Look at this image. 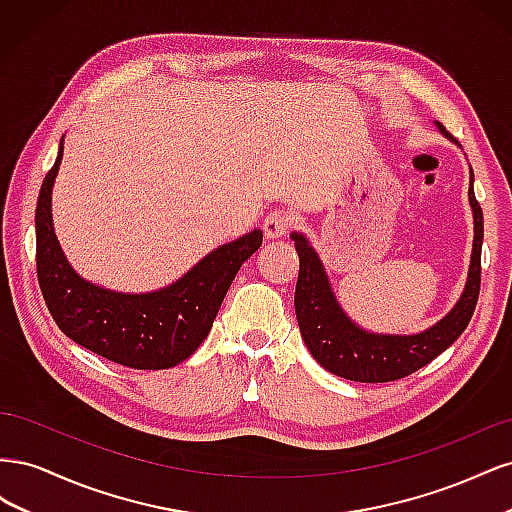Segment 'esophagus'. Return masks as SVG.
Segmentation results:
<instances>
[{"label": "esophagus", "mask_w": 512, "mask_h": 512, "mask_svg": "<svg viewBox=\"0 0 512 512\" xmlns=\"http://www.w3.org/2000/svg\"><path fill=\"white\" fill-rule=\"evenodd\" d=\"M292 226V218L286 211H273L269 213L265 222H262V230H265L267 239H280Z\"/></svg>", "instance_id": "esophagus-1"}]
</instances>
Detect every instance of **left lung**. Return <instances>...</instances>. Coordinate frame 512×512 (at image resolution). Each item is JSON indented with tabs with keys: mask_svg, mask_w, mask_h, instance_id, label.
Here are the masks:
<instances>
[{
	"mask_svg": "<svg viewBox=\"0 0 512 512\" xmlns=\"http://www.w3.org/2000/svg\"><path fill=\"white\" fill-rule=\"evenodd\" d=\"M438 130L451 138L440 121ZM457 143V141H455ZM468 200L474 215V241L468 280L451 312L433 327L412 335L371 333L352 322L339 305L318 252L303 232H292L299 254V280L294 290V309L301 337L314 359L331 374L354 382H391L414 374L442 354L466 331L474 314L480 290V250H483V211L474 196V173L470 166Z\"/></svg>",
	"mask_w": 512,
	"mask_h": 512,
	"instance_id": "left-lung-1",
	"label": "left lung"
}]
</instances>
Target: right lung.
<instances>
[{
    "label": "right lung",
    "instance_id": "right-lung-1",
    "mask_svg": "<svg viewBox=\"0 0 512 512\" xmlns=\"http://www.w3.org/2000/svg\"><path fill=\"white\" fill-rule=\"evenodd\" d=\"M64 158L46 173L36 205V265L46 307L72 342L132 369H168L205 342L243 262L262 245V230L215 247L177 282L151 292H117L74 271L53 228V185Z\"/></svg>",
    "mask_w": 512,
    "mask_h": 512
}]
</instances>
